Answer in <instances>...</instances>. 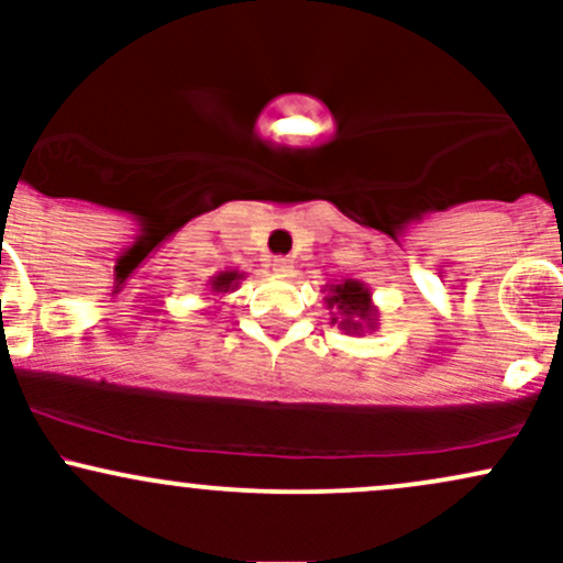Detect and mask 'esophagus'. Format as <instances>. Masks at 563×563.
Instances as JSON below:
<instances>
[{
  "instance_id": "obj_1",
  "label": "esophagus",
  "mask_w": 563,
  "mask_h": 563,
  "mask_svg": "<svg viewBox=\"0 0 563 563\" xmlns=\"http://www.w3.org/2000/svg\"><path fill=\"white\" fill-rule=\"evenodd\" d=\"M269 267H273L275 275L286 277L290 273V267H294V264H290L288 260H273V262H269Z\"/></svg>"
}]
</instances>
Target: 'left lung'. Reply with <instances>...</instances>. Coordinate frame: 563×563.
<instances>
[{
    "mask_svg": "<svg viewBox=\"0 0 563 563\" xmlns=\"http://www.w3.org/2000/svg\"><path fill=\"white\" fill-rule=\"evenodd\" d=\"M325 303L331 309V322L349 335H365L378 328V307L373 303L371 288L363 280L346 277L341 283H328Z\"/></svg>",
    "mask_w": 563,
    "mask_h": 563,
    "instance_id": "obj_1",
    "label": "left lung"
}]
</instances>
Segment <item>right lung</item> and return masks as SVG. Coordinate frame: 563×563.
Returning a JSON list of instances; mask_svg holds the SVG:
<instances>
[{"mask_svg": "<svg viewBox=\"0 0 563 563\" xmlns=\"http://www.w3.org/2000/svg\"><path fill=\"white\" fill-rule=\"evenodd\" d=\"M245 277V273H241V269H224V273H217L214 277H211L206 286L211 288V294L219 296V294H232V290L238 288V283H241Z\"/></svg>", "mask_w": 563, "mask_h": 563, "instance_id": "1", "label": "right lung"}]
</instances>
